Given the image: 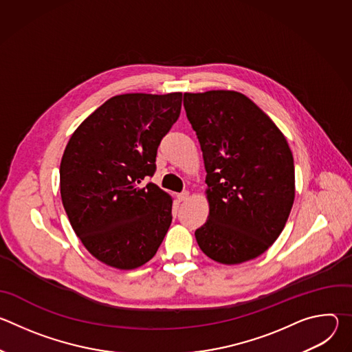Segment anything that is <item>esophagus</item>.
<instances>
[{
	"label": "esophagus",
	"instance_id": "obj_1",
	"mask_svg": "<svg viewBox=\"0 0 352 352\" xmlns=\"http://www.w3.org/2000/svg\"><path fill=\"white\" fill-rule=\"evenodd\" d=\"M177 197H178L179 202H185V200L189 197V192H188V190H184V192L178 193V195H177Z\"/></svg>",
	"mask_w": 352,
	"mask_h": 352
}]
</instances>
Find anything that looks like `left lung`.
<instances>
[{"instance_id": "obj_1", "label": "left lung", "mask_w": 352, "mask_h": 352, "mask_svg": "<svg viewBox=\"0 0 352 352\" xmlns=\"http://www.w3.org/2000/svg\"><path fill=\"white\" fill-rule=\"evenodd\" d=\"M206 168L209 216L199 248L223 265L252 261L281 234L295 197L294 157L283 132L234 90L184 93Z\"/></svg>"}]
</instances>
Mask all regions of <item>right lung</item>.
<instances>
[{
	"mask_svg": "<svg viewBox=\"0 0 352 352\" xmlns=\"http://www.w3.org/2000/svg\"><path fill=\"white\" fill-rule=\"evenodd\" d=\"M181 103L179 91L114 96L76 128L64 150V209L85 248L107 266H143L170 228L173 197L142 181L153 177L157 147Z\"/></svg>",
	"mask_w": 352,
	"mask_h": 352,
	"instance_id": "1",
	"label": "right lung"
}]
</instances>
